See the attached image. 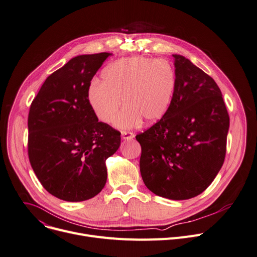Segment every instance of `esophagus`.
Here are the masks:
<instances>
[{"label": "esophagus", "mask_w": 257, "mask_h": 257, "mask_svg": "<svg viewBox=\"0 0 257 257\" xmlns=\"http://www.w3.org/2000/svg\"><path fill=\"white\" fill-rule=\"evenodd\" d=\"M134 137V134L130 131H122V138L125 139V141H130Z\"/></svg>", "instance_id": "1"}]
</instances>
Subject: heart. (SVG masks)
<instances>
[{"label": "heart", "instance_id": "obj_1", "mask_svg": "<svg viewBox=\"0 0 257 257\" xmlns=\"http://www.w3.org/2000/svg\"><path fill=\"white\" fill-rule=\"evenodd\" d=\"M102 83L87 88V100L97 119L111 124L122 105L115 126L130 129L143 120L155 123L167 112L176 88V72L166 59L126 57L107 65Z\"/></svg>", "mask_w": 257, "mask_h": 257}]
</instances>
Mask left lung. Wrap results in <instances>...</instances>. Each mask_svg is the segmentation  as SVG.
<instances>
[{
    "instance_id": "obj_1",
    "label": "left lung",
    "mask_w": 257,
    "mask_h": 257,
    "mask_svg": "<svg viewBox=\"0 0 257 257\" xmlns=\"http://www.w3.org/2000/svg\"><path fill=\"white\" fill-rule=\"evenodd\" d=\"M176 88L161 120L136 135L147 188L171 200L203 193L219 172L229 116L215 81L188 58L173 54Z\"/></svg>"
}]
</instances>
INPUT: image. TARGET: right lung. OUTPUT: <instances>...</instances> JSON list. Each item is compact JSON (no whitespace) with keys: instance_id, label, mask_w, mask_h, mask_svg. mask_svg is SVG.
Segmentation results:
<instances>
[{"instance_id":"1","label":"right lung","mask_w":257,"mask_h":257,"mask_svg":"<svg viewBox=\"0 0 257 257\" xmlns=\"http://www.w3.org/2000/svg\"><path fill=\"white\" fill-rule=\"evenodd\" d=\"M107 52L79 55L51 74L29 112L28 153L44 189L67 202L95 197L106 182L105 160L121 144V133L98 122L87 88Z\"/></svg>"}]
</instances>
